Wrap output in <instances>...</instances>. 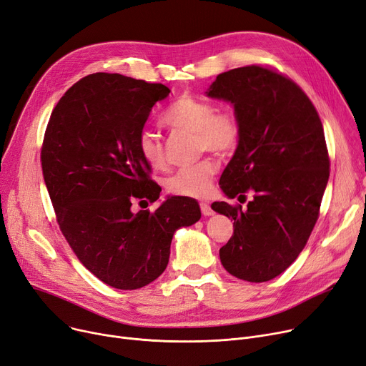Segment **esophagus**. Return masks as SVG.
Returning a JSON list of instances; mask_svg holds the SVG:
<instances>
[{
	"instance_id": "obj_1",
	"label": "esophagus",
	"mask_w": 366,
	"mask_h": 366,
	"mask_svg": "<svg viewBox=\"0 0 366 366\" xmlns=\"http://www.w3.org/2000/svg\"><path fill=\"white\" fill-rule=\"evenodd\" d=\"M200 209H202V214H203L204 217L214 215V210H212V207H210V204H209V203L202 202V203H200Z\"/></svg>"
}]
</instances>
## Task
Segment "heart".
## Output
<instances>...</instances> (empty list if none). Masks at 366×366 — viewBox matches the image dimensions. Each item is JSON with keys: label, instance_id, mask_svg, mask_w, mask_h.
I'll use <instances>...</instances> for the list:
<instances>
[{"label": "heart", "instance_id": "b5f03b06", "mask_svg": "<svg viewBox=\"0 0 366 366\" xmlns=\"http://www.w3.org/2000/svg\"><path fill=\"white\" fill-rule=\"evenodd\" d=\"M164 123L184 133L194 134L197 152L212 151L224 156L233 151L240 139V124L232 112H217V108L206 101L191 96H182L164 114ZM138 151L145 163L152 169H163L166 156L159 134L144 129L138 134ZM218 172V164L212 159L182 167L166 179L170 194L181 197H204Z\"/></svg>", "mask_w": 366, "mask_h": 366}]
</instances>
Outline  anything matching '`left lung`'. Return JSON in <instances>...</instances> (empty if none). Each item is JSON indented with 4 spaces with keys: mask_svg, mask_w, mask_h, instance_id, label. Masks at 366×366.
<instances>
[{
    "mask_svg": "<svg viewBox=\"0 0 366 366\" xmlns=\"http://www.w3.org/2000/svg\"><path fill=\"white\" fill-rule=\"evenodd\" d=\"M206 94L232 104L240 124L221 189L239 200L254 191L246 209L212 203L215 212L234 219L221 262L237 279L272 280L298 258L319 218L330 178L322 122L300 86L259 65L219 74Z\"/></svg>",
    "mask_w": 366,
    "mask_h": 366,
    "instance_id": "obj_1",
    "label": "left lung"
}]
</instances>
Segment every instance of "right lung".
Segmentation results:
<instances>
[{
  "label": "right lung",
  "instance_id": "obj_1",
  "mask_svg": "<svg viewBox=\"0 0 366 366\" xmlns=\"http://www.w3.org/2000/svg\"><path fill=\"white\" fill-rule=\"evenodd\" d=\"M169 93L160 83L90 74L62 96L46 129L41 166L57 224L87 270L117 290L156 280L177 229L202 217L197 202L181 196L167 197L156 212L130 209L134 199L160 197L138 134Z\"/></svg>",
  "mask_w": 366,
  "mask_h": 366
}]
</instances>
